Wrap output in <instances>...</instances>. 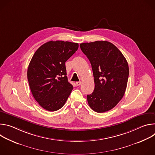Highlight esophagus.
<instances>
[{
	"instance_id": "obj_1",
	"label": "esophagus",
	"mask_w": 155,
	"mask_h": 155,
	"mask_svg": "<svg viewBox=\"0 0 155 155\" xmlns=\"http://www.w3.org/2000/svg\"><path fill=\"white\" fill-rule=\"evenodd\" d=\"M81 81H77V82L75 83V84H76V86H77L81 85Z\"/></svg>"
}]
</instances>
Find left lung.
<instances>
[{"label":"left lung","instance_id":"obj_1","mask_svg":"<svg viewBox=\"0 0 155 155\" xmlns=\"http://www.w3.org/2000/svg\"><path fill=\"white\" fill-rule=\"evenodd\" d=\"M83 53L91 62L95 87L87 95L90 107L97 113L108 111L123 98L129 77L127 62L113 43L107 41L83 43Z\"/></svg>","mask_w":155,"mask_h":155}]
</instances>
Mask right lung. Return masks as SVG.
<instances>
[{"mask_svg": "<svg viewBox=\"0 0 155 155\" xmlns=\"http://www.w3.org/2000/svg\"><path fill=\"white\" fill-rule=\"evenodd\" d=\"M78 48L77 43L50 41L40 47L31 59L27 72L30 89L35 101L48 111L62 108L73 90L65 63Z\"/></svg>", "mask_w": 155, "mask_h": 155, "instance_id": "1", "label": "right lung"}]
</instances>
